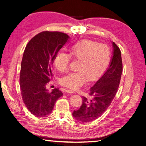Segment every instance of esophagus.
Instances as JSON below:
<instances>
[{"label":"esophagus","mask_w":146,"mask_h":146,"mask_svg":"<svg viewBox=\"0 0 146 146\" xmlns=\"http://www.w3.org/2000/svg\"><path fill=\"white\" fill-rule=\"evenodd\" d=\"M65 91H66V92L69 93H74V91H73L72 90H70V89H66Z\"/></svg>","instance_id":"obj_1"}]
</instances>
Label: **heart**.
I'll return each instance as SVG.
<instances>
[{
	"label": "heart",
	"mask_w": 146,
	"mask_h": 146,
	"mask_svg": "<svg viewBox=\"0 0 146 146\" xmlns=\"http://www.w3.org/2000/svg\"><path fill=\"white\" fill-rule=\"evenodd\" d=\"M71 58L79 60L77 71L67 74L60 79L62 85L72 89H78L86 83L92 81L102 74L110 62L111 53L104 44L84 39L73 44L69 48V54L60 52L54 58V65L60 72L68 68Z\"/></svg>",
	"instance_id": "b5f03b06"
}]
</instances>
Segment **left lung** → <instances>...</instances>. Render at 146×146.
Wrapping results in <instances>:
<instances>
[{
	"instance_id": "8db88e82",
	"label": "left lung",
	"mask_w": 146,
	"mask_h": 146,
	"mask_svg": "<svg viewBox=\"0 0 146 146\" xmlns=\"http://www.w3.org/2000/svg\"><path fill=\"white\" fill-rule=\"evenodd\" d=\"M113 56L106 72L90 88L89 97L83 96V103L79 110L74 111L73 116L83 123L95 120L110 106L119 87L123 62L119 47L114 42Z\"/></svg>"
}]
</instances>
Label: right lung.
<instances>
[{"label": "right lung", "instance_id": "1", "mask_svg": "<svg viewBox=\"0 0 146 146\" xmlns=\"http://www.w3.org/2000/svg\"><path fill=\"white\" fill-rule=\"evenodd\" d=\"M69 38L65 33L43 31L33 36L25 47L20 68V90L23 103L34 116L49 114L56 100L63 96L59 88L49 92L46 85L53 76L56 54Z\"/></svg>", "mask_w": 146, "mask_h": 146}]
</instances>
